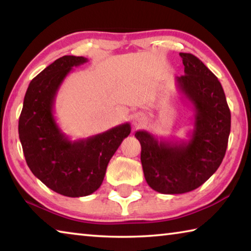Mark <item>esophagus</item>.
I'll use <instances>...</instances> for the list:
<instances>
[{
	"label": "esophagus",
	"instance_id": "34e87169",
	"mask_svg": "<svg viewBox=\"0 0 251 251\" xmlns=\"http://www.w3.org/2000/svg\"><path fill=\"white\" fill-rule=\"evenodd\" d=\"M145 124H146V120L143 115H136L133 118V125L135 128H141V127H143Z\"/></svg>",
	"mask_w": 251,
	"mask_h": 251
}]
</instances>
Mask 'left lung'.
Here are the masks:
<instances>
[{
  "label": "left lung",
  "mask_w": 251,
  "mask_h": 251,
  "mask_svg": "<svg viewBox=\"0 0 251 251\" xmlns=\"http://www.w3.org/2000/svg\"><path fill=\"white\" fill-rule=\"evenodd\" d=\"M179 55L185 75L176 76V84L195 113L189 139H158L146 130L135 133L147 184L168 195L192 192L209 179L222 164L230 134V110L218 78L195 55Z\"/></svg>",
  "instance_id": "obj_1"
}]
</instances>
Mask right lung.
Returning <instances> with one entry per match:
<instances>
[{
	"mask_svg": "<svg viewBox=\"0 0 251 251\" xmlns=\"http://www.w3.org/2000/svg\"><path fill=\"white\" fill-rule=\"evenodd\" d=\"M83 56L65 55L29 83L19 120V136L27 166L55 193L67 197L88 196L100 188L106 168L123 139L130 134L124 123L104 133L71 141L54 117L57 92Z\"/></svg>",
	"mask_w": 251,
	"mask_h": 251,
	"instance_id": "1",
	"label": "right lung"
}]
</instances>
